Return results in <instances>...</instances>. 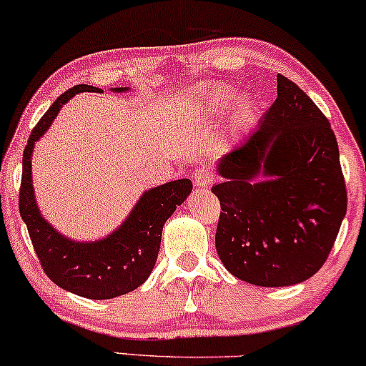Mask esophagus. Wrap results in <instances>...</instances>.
I'll use <instances>...</instances> for the list:
<instances>
[{
  "mask_svg": "<svg viewBox=\"0 0 366 366\" xmlns=\"http://www.w3.org/2000/svg\"><path fill=\"white\" fill-rule=\"evenodd\" d=\"M193 179H194V184H197L198 188H205L208 187L213 182V174H212V169L208 168L207 164L200 166V168L194 169L193 173Z\"/></svg>",
  "mask_w": 366,
  "mask_h": 366,
  "instance_id": "esophagus-1",
  "label": "esophagus"
}]
</instances>
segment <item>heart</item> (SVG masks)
I'll return each mask as SVG.
<instances>
[{
  "label": "heart",
  "instance_id": "1",
  "mask_svg": "<svg viewBox=\"0 0 366 366\" xmlns=\"http://www.w3.org/2000/svg\"><path fill=\"white\" fill-rule=\"evenodd\" d=\"M237 97V92L234 89L227 87V85H217L207 90L203 96V104H205L208 111L220 112L229 109L234 104ZM257 116V102L252 97H242L235 102L234 109H232V121L235 126L249 124L254 117Z\"/></svg>",
  "mask_w": 366,
  "mask_h": 366
}]
</instances>
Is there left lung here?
<instances>
[{
	"label": "left lung",
	"mask_w": 366,
	"mask_h": 366,
	"mask_svg": "<svg viewBox=\"0 0 366 366\" xmlns=\"http://www.w3.org/2000/svg\"><path fill=\"white\" fill-rule=\"evenodd\" d=\"M217 173L215 245L232 276L262 287L315 276L346 215L338 142L316 104L279 74L276 102Z\"/></svg>",
	"instance_id": "8db88e82"
}]
</instances>
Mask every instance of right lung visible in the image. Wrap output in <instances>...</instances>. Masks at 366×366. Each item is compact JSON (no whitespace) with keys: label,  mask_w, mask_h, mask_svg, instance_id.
Listing matches in <instances>:
<instances>
[{"label":"right lung","mask_w":366,"mask_h":366,"mask_svg":"<svg viewBox=\"0 0 366 366\" xmlns=\"http://www.w3.org/2000/svg\"><path fill=\"white\" fill-rule=\"evenodd\" d=\"M111 90L127 92L129 87ZM79 92L101 94L102 90L85 84L69 89L51 104L28 137L23 151L20 215L41 267L56 286L87 299H112L134 291L149 277L158 259L164 222L187 200L193 184L183 178L146 189L126 220L104 239L79 242L54 229L36 205L31 178L33 148L64 104Z\"/></svg>","instance_id":"obj_1"}]
</instances>
